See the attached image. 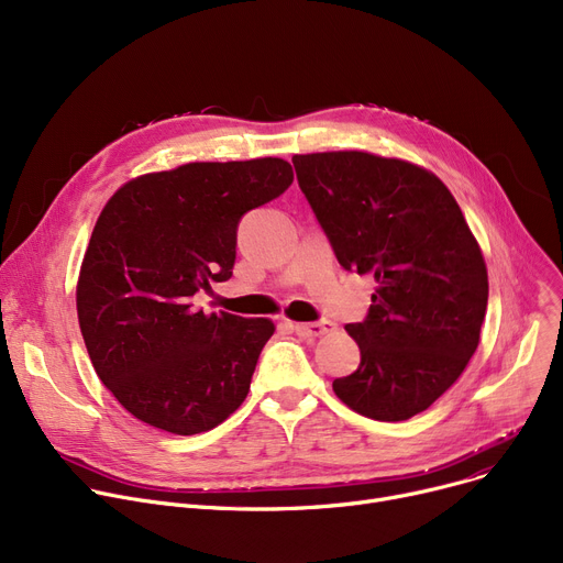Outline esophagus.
I'll return each instance as SVG.
<instances>
[{"instance_id":"1","label":"esophagus","mask_w":563,"mask_h":563,"mask_svg":"<svg viewBox=\"0 0 563 563\" xmlns=\"http://www.w3.org/2000/svg\"><path fill=\"white\" fill-rule=\"evenodd\" d=\"M294 331L301 338H321L327 333L335 331V323L333 321H312V323H294Z\"/></svg>"}]
</instances>
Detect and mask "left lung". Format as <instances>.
Listing matches in <instances>:
<instances>
[{"instance_id":"1","label":"left lung","mask_w":563,"mask_h":563,"mask_svg":"<svg viewBox=\"0 0 563 563\" xmlns=\"http://www.w3.org/2000/svg\"><path fill=\"white\" fill-rule=\"evenodd\" d=\"M291 162L338 262L376 280L367 319L344 327L361 365L333 390L378 422L418 416L477 351L488 306L479 242L445 183L418 164L363 151Z\"/></svg>"}]
</instances>
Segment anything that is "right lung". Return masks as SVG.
<instances>
[{"label":"right lung","mask_w":563,"mask_h":563,"mask_svg":"<svg viewBox=\"0 0 563 563\" xmlns=\"http://www.w3.org/2000/svg\"><path fill=\"white\" fill-rule=\"evenodd\" d=\"M294 180L278 157L189 162L132 177L96 221L77 280V317L100 380L155 429L194 435L249 395L272 319L196 310L232 276L236 223Z\"/></svg>","instance_id":"right-lung-1"}]
</instances>
